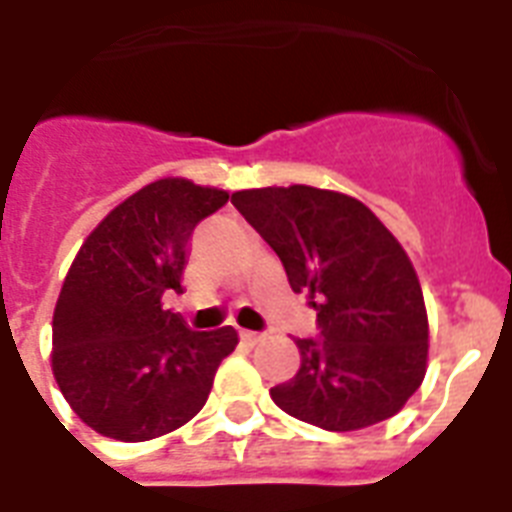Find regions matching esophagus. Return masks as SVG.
<instances>
[{
  "mask_svg": "<svg viewBox=\"0 0 512 512\" xmlns=\"http://www.w3.org/2000/svg\"><path fill=\"white\" fill-rule=\"evenodd\" d=\"M242 341L249 343V346H255V343L263 341V336H260V333H252V330H242Z\"/></svg>",
  "mask_w": 512,
  "mask_h": 512,
  "instance_id": "1",
  "label": "esophagus"
}]
</instances>
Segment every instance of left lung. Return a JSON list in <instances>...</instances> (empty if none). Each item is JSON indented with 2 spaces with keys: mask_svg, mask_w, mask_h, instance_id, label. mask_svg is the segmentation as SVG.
<instances>
[{
  "mask_svg": "<svg viewBox=\"0 0 512 512\" xmlns=\"http://www.w3.org/2000/svg\"><path fill=\"white\" fill-rule=\"evenodd\" d=\"M281 257L296 294L320 296L317 338H296L302 367L270 388L278 409L351 432L385 422L427 372V309L414 265L359 200L307 184L231 195Z\"/></svg>",
  "mask_w": 512,
  "mask_h": 512,
  "instance_id": "8db88e82",
  "label": "left lung"
}]
</instances>
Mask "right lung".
I'll use <instances>...</instances> for the list:
<instances>
[{"label":"right lung","instance_id":"obj_1","mask_svg":"<svg viewBox=\"0 0 512 512\" xmlns=\"http://www.w3.org/2000/svg\"><path fill=\"white\" fill-rule=\"evenodd\" d=\"M226 200L223 190L158 179L111 210L77 252L54 309L51 367L98 435L153 440L208 401L239 336L231 325L192 330L161 299L182 291L195 226Z\"/></svg>","mask_w":512,"mask_h":512}]
</instances>
